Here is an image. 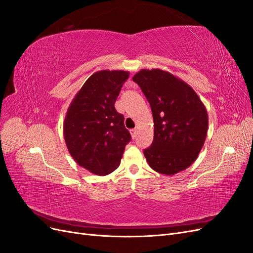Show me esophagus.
Returning a JSON list of instances; mask_svg holds the SVG:
<instances>
[{"mask_svg":"<svg viewBox=\"0 0 253 253\" xmlns=\"http://www.w3.org/2000/svg\"><path fill=\"white\" fill-rule=\"evenodd\" d=\"M129 133H131V135H132L133 138H135V137H136V134H137V129H136V128L129 129Z\"/></svg>","mask_w":253,"mask_h":253,"instance_id":"esophagus-1","label":"esophagus"}]
</instances>
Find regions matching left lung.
I'll return each mask as SVG.
<instances>
[{
  "label": "left lung",
  "mask_w": 253,
  "mask_h": 253,
  "mask_svg": "<svg viewBox=\"0 0 253 253\" xmlns=\"http://www.w3.org/2000/svg\"><path fill=\"white\" fill-rule=\"evenodd\" d=\"M133 81L151 105L154 139L143 154L153 170L174 175L192 165L208 132V113L194 89L163 70H140Z\"/></svg>",
  "instance_id": "8db88e82"
}]
</instances>
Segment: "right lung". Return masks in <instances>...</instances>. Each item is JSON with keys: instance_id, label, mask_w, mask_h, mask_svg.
Segmentation results:
<instances>
[{"instance_id": "obj_1", "label": "right lung", "mask_w": 253, "mask_h": 253, "mask_svg": "<svg viewBox=\"0 0 253 253\" xmlns=\"http://www.w3.org/2000/svg\"><path fill=\"white\" fill-rule=\"evenodd\" d=\"M129 76L126 71L96 72L83 84L67 110L64 139L74 160L96 175H108L120 165L131 134L115 102Z\"/></svg>"}]
</instances>
